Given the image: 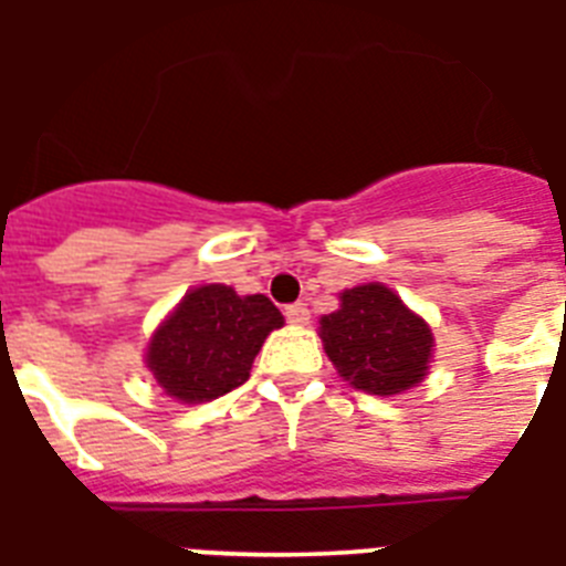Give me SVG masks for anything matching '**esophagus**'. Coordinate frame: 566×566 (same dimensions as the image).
Here are the masks:
<instances>
[{"label": "esophagus", "mask_w": 566, "mask_h": 566, "mask_svg": "<svg viewBox=\"0 0 566 566\" xmlns=\"http://www.w3.org/2000/svg\"><path fill=\"white\" fill-rule=\"evenodd\" d=\"M284 316H287V323L291 325H307V319H311V311H307L302 302H296V305L284 307Z\"/></svg>", "instance_id": "1"}]
</instances>
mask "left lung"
I'll use <instances>...</instances> for the list:
<instances>
[{"label": "left lung", "instance_id": "1", "mask_svg": "<svg viewBox=\"0 0 566 566\" xmlns=\"http://www.w3.org/2000/svg\"><path fill=\"white\" fill-rule=\"evenodd\" d=\"M323 346L355 389L398 395L424 378L433 334L384 284H360L339 296V311L323 316Z\"/></svg>", "mask_w": 566, "mask_h": 566}]
</instances>
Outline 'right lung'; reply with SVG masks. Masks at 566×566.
<instances>
[{
  "instance_id": "1",
  "label": "right lung",
  "mask_w": 566,
  "mask_h": 566,
  "mask_svg": "<svg viewBox=\"0 0 566 566\" xmlns=\"http://www.w3.org/2000/svg\"><path fill=\"white\" fill-rule=\"evenodd\" d=\"M284 316L268 296H238L227 284L186 293L148 346V369L165 392L203 403L250 378L252 360Z\"/></svg>"
}]
</instances>
